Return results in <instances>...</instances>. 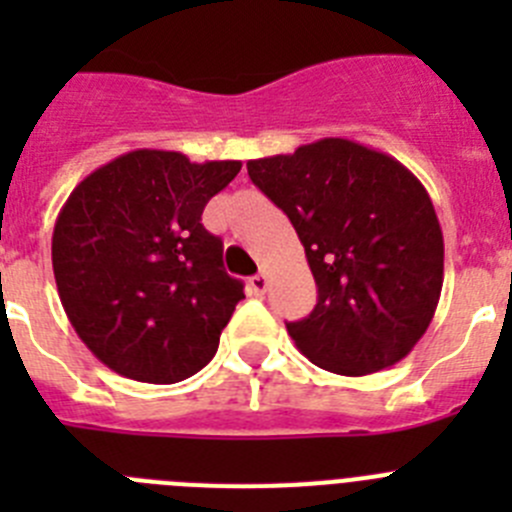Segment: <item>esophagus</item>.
<instances>
[{"label":"esophagus","mask_w":512,"mask_h":512,"mask_svg":"<svg viewBox=\"0 0 512 512\" xmlns=\"http://www.w3.org/2000/svg\"><path fill=\"white\" fill-rule=\"evenodd\" d=\"M248 289H251L253 295H264L266 289H269V277L266 274H256V277L248 279Z\"/></svg>","instance_id":"obj_1"}]
</instances>
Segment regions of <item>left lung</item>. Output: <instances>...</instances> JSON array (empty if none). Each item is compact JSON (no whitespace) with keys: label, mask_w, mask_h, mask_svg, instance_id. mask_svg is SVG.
<instances>
[{"label":"left lung","mask_w":512,"mask_h":512,"mask_svg":"<svg viewBox=\"0 0 512 512\" xmlns=\"http://www.w3.org/2000/svg\"><path fill=\"white\" fill-rule=\"evenodd\" d=\"M305 246L318 305L287 323L302 354L364 377L410 354L443 287V233L418 176L382 151L323 138L248 161Z\"/></svg>","instance_id":"left-lung-1"}]
</instances>
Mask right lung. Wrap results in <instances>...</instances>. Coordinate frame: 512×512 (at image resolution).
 <instances>
[{
  "label": "right lung",
  "mask_w": 512,
  "mask_h": 512,
  "mask_svg": "<svg viewBox=\"0 0 512 512\" xmlns=\"http://www.w3.org/2000/svg\"><path fill=\"white\" fill-rule=\"evenodd\" d=\"M241 161L138 148L76 184L53 228V274L76 336L135 382L174 384L215 356L243 282L202 210Z\"/></svg>",
  "instance_id": "obj_1"
}]
</instances>
